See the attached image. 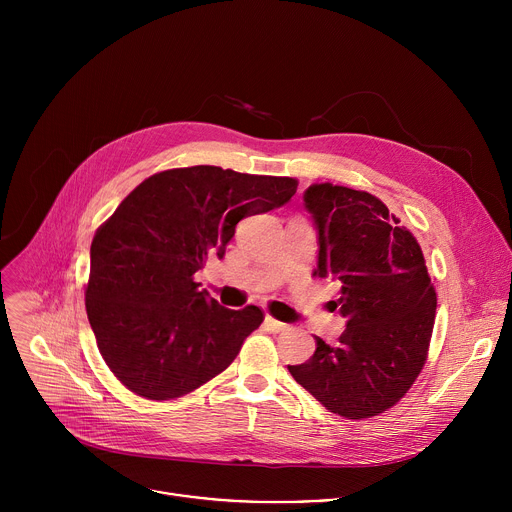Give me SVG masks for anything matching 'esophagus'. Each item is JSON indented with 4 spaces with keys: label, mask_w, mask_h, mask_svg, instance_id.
<instances>
[{
    "label": "esophagus",
    "mask_w": 512,
    "mask_h": 512,
    "mask_svg": "<svg viewBox=\"0 0 512 512\" xmlns=\"http://www.w3.org/2000/svg\"><path fill=\"white\" fill-rule=\"evenodd\" d=\"M265 328L269 330V332H273V334H277V332H283L287 326L283 324V322H279V320H275L273 316H265Z\"/></svg>",
    "instance_id": "esophagus-1"
}]
</instances>
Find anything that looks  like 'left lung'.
Masks as SVG:
<instances>
[{
    "label": "left lung",
    "instance_id": "8db88e82",
    "mask_svg": "<svg viewBox=\"0 0 512 512\" xmlns=\"http://www.w3.org/2000/svg\"><path fill=\"white\" fill-rule=\"evenodd\" d=\"M318 229L314 277L336 281L346 330L316 338L314 356L287 367L328 411L375 417L397 405L427 360L437 296L413 233L383 200L348 186L314 184L304 194Z\"/></svg>",
    "mask_w": 512,
    "mask_h": 512
}]
</instances>
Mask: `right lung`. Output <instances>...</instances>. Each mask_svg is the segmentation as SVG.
Wrapping results in <instances>:
<instances>
[{"label":"right lung","mask_w":512,"mask_h":512,"mask_svg":"<svg viewBox=\"0 0 512 512\" xmlns=\"http://www.w3.org/2000/svg\"><path fill=\"white\" fill-rule=\"evenodd\" d=\"M296 190V178L192 166L145 178L123 198L93 237L85 285L99 352L123 387L170 401L229 367L265 314L223 308L194 273L210 253L225 255L241 218Z\"/></svg>","instance_id":"add662e5"}]
</instances>
